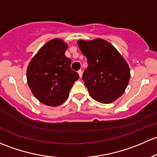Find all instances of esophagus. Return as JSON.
Wrapping results in <instances>:
<instances>
[{"instance_id": "34e87169", "label": "esophagus", "mask_w": 157, "mask_h": 157, "mask_svg": "<svg viewBox=\"0 0 157 157\" xmlns=\"http://www.w3.org/2000/svg\"><path fill=\"white\" fill-rule=\"evenodd\" d=\"M78 75H79V77H80V78H82V70H78Z\"/></svg>"}]
</instances>
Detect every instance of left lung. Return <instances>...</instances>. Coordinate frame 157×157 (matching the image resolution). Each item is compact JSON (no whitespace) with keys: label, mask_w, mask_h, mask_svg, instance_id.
Returning a JSON list of instances; mask_svg holds the SVG:
<instances>
[{"label":"left lung","mask_w":157,"mask_h":157,"mask_svg":"<svg viewBox=\"0 0 157 157\" xmlns=\"http://www.w3.org/2000/svg\"><path fill=\"white\" fill-rule=\"evenodd\" d=\"M77 44L88 61L82 79L90 97L102 103L113 102L125 92L130 79L126 61L110 43L101 38L79 40Z\"/></svg>","instance_id":"1"}]
</instances>
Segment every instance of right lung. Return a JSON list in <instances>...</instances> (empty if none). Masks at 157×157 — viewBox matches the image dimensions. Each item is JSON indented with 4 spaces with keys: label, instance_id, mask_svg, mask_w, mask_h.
<instances>
[{
    "label": "right lung",
    "instance_id": "obj_1",
    "mask_svg": "<svg viewBox=\"0 0 157 157\" xmlns=\"http://www.w3.org/2000/svg\"><path fill=\"white\" fill-rule=\"evenodd\" d=\"M67 44L55 38L44 44L27 69V82L34 96L51 106L62 104L69 96L78 74L71 69V59L66 56Z\"/></svg>",
    "mask_w": 157,
    "mask_h": 157
}]
</instances>
